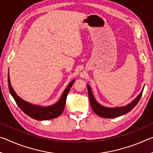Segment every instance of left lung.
Listing matches in <instances>:
<instances>
[{"label": "left lung", "instance_id": "8db88e82", "mask_svg": "<svg viewBox=\"0 0 153 153\" xmlns=\"http://www.w3.org/2000/svg\"><path fill=\"white\" fill-rule=\"evenodd\" d=\"M87 88L88 92V97L90 102V105H91L92 110L94 111V112L98 116L105 118H115L128 113L129 111L132 110L134 107L138 104L140 99V98L142 97V92H143V90H142L140 94L132 102L129 103V105L125 106V107L107 108L103 107V106L100 105L99 103H98L97 102L94 96H93L91 88H90L89 85H87Z\"/></svg>", "mask_w": 153, "mask_h": 153}]
</instances>
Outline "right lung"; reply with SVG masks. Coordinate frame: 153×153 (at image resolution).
I'll use <instances>...</instances> for the list:
<instances>
[{"mask_svg":"<svg viewBox=\"0 0 153 153\" xmlns=\"http://www.w3.org/2000/svg\"><path fill=\"white\" fill-rule=\"evenodd\" d=\"M75 80L72 81L67 86L63 94H62L60 100L56 104L52 106H49V107H40V106L30 104V103L25 102V100L22 99L15 93L13 88H12L11 82H10L9 76L8 75V85L9 91L12 97H13L18 107L24 111L27 115L30 116L31 118L40 121L51 120V119L56 118L61 115V113L64 111L67 94H68L69 90H70Z\"/></svg>","mask_w":153,"mask_h":153,"instance_id":"add662e5","label":"right lung"}]
</instances>
